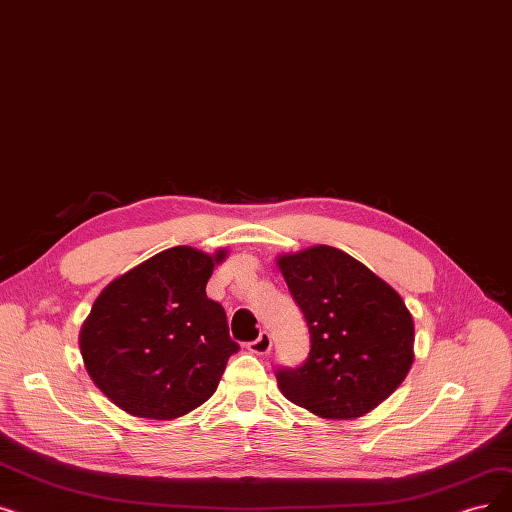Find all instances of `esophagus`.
Returning <instances> with one entry per match:
<instances>
[{
    "label": "esophagus",
    "instance_id": "esophagus-1",
    "mask_svg": "<svg viewBox=\"0 0 512 512\" xmlns=\"http://www.w3.org/2000/svg\"><path fill=\"white\" fill-rule=\"evenodd\" d=\"M270 349H272V335H270L268 330H261L259 337L249 343V351H251V353H257V355L268 353Z\"/></svg>",
    "mask_w": 512,
    "mask_h": 512
}]
</instances>
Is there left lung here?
<instances>
[{"mask_svg": "<svg viewBox=\"0 0 512 512\" xmlns=\"http://www.w3.org/2000/svg\"><path fill=\"white\" fill-rule=\"evenodd\" d=\"M309 328V355L278 368L282 395L311 414L351 420L402 385L414 362V322L395 288L351 255L318 244L278 257Z\"/></svg>", "mask_w": 512, "mask_h": 512, "instance_id": "left-lung-1", "label": "left lung"}]
</instances>
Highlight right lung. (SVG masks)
Here are the masks:
<instances>
[{"label":"right lung","instance_id":"add662e5","mask_svg":"<svg viewBox=\"0 0 512 512\" xmlns=\"http://www.w3.org/2000/svg\"><path fill=\"white\" fill-rule=\"evenodd\" d=\"M226 251H161L110 282L79 332L87 374L121 410L171 420L215 393L238 343L207 282Z\"/></svg>","mask_w":512,"mask_h":512}]
</instances>
